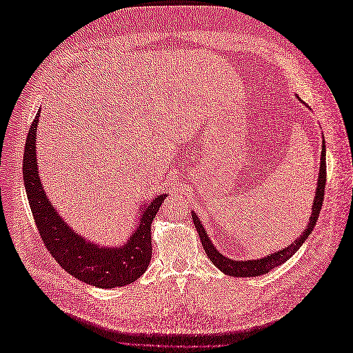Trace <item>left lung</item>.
I'll list each match as a JSON object with an SVG mask.
<instances>
[{"mask_svg":"<svg viewBox=\"0 0 353 353\" xmlns=\"http://www.w3.org/2000/svg\"><path fill=\"white\" fill-rule=\"evenodd\" d=\"M325 181H327V165H325V143H323V152H321V168H319V176H318V187H316V194L314 199V205H312V213L311 218H309V223L306 225V230L303 231L302 236H299L287 249H283L276 253H271L270 256H266L263 259H256V261H232L222 256L215 245H213L208 237V234L203 228L201 222L199 221L196 213H193V222L197 228V232L200 236V241L203 244V249H205L208 258L213 262V265H216L218 268L227 275L231 276H259L266 272H270L271 270L276 268V266L283 265L285 261H288L292 256L299 250V248L303 244V241L311 236V232L315 227V223L318 221L319 212H321L323 206V200H324V191H325Z\"/></svg>","mask_w":353,"mask_h":353,"instance_id":"1","label":"left lung"}]
</instances>
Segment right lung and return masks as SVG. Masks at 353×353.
Segmentation results:
<instances>
[{"instance_id":"1","label":"right lung","mask_w":353,"mask_h":353,"mask_svg":"<svg viewBox=\"0 0 353 353\" xmlns=\"http://www.w3.org/2000/svg\"><path fill=\"white\" fill-rule=\"evenodd\" d=\"M38 117L39 113L30 123L26 138L23 179L32 215L47 250L63 270L87 284L113 288L134 283L150 263L152 222L168 194L157 196L152 203H148L143 210L140 225L125 245L99 248L97 244L82 239L61 221L42 190L35 152Z\"/></svg>"}]
</instances>
